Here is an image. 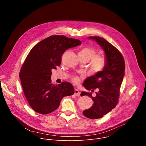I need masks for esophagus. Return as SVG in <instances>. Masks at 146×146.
<instances>
[{"mask_svg":"<svg viewBox=\"0 0 146 146\" xmlns=\"http://www.w3.org/2000/svg\"><path fill=\"white\" fill-rule=\"evenodd\" d=\"M80 95V92L76 88L75 89V95L76 96H79Z\"/></svg>","mask_w":146,"mask_h":146,"instance_id":"34e87169","label":"esophagus"}]
</instances>
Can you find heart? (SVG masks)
I'll use <instances>...</instances> for the list:
<instances>
[{"mask_svg": "<svg viewBox=\"0 0 146 146\" xmlns=\"http://www.w3.org/2000/svg\"><path fill=\"white\" fill-rule=\"evenodd\" d=\"M98 51L90 47H84L81 48L78 53V56L80 59L86 62L91 60L90 66L91 71L95 74L102 72L105 68L107 63V58L104 55H96ZM80 78L78 76H74L72 81L78 84L80 82Z\"/></svg>", "mask_w": 146, "mask_h": 146, "instance_id": "heart-1", "label": "heart"}]
</instances>
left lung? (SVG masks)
I'll return each mask as SVG.
<instances>
[{
	"label": "left lung",
	"instance_id": "1",
	"mask_svg": "<svg viewBox=\"0 0 146 146\" xmlns=\"http://www.w3.org/2000/svg\"><path fill=\"white\" fill-rule=\"evenodd\" d=\"M104 50L107 58L104 69L100 72L87 78L83 85L92 93L83 91L80 95H88L94 101L91 107L83 111V115L91 119H99L110 112L117 104L120 88L124 76L125 63L120 51L106 39L99 36H90Z\"/></svg>",
	"mask_w": 146,
	"mask_h": 146
}]
</instances>
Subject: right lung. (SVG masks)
<instances>
[{
  "label": "right lung",
  "mask_w": 146,
  "mask_h": 146,
  "mask_svg": "<svg viewBox=\"0 0 146 146\" xmlns=\"http://www.w3.org/2000/svg\"><path fill=\"white\" fill-rule=\"evenodd\" d=\"M80 44L78 39L52 35L39 42L30 51L19 77L26 99L36 112L50 113L59 107L63 97L74 94L73 86L69 82L54 85L51 71L60 66L66 50Z\"/></svg>",
  "instance_id": "obj_1"
}]
</instances>
